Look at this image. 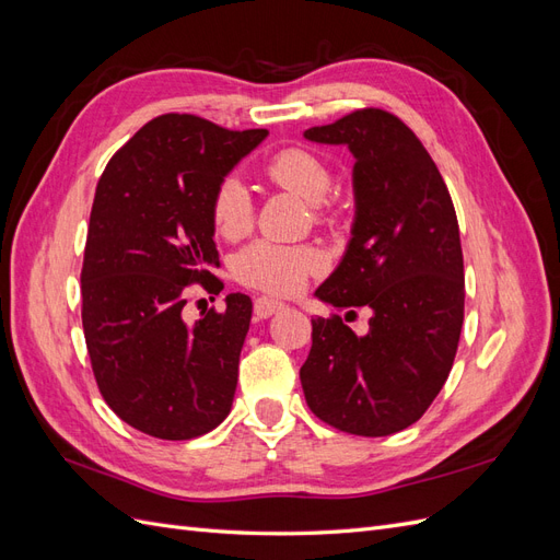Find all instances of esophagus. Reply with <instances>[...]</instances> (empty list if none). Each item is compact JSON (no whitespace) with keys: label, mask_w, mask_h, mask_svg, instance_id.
<instances>
[{"label":"esophagus","mask_w":560,"mask_h":560,"mask_svg":"<svg viewBox=\"0 0 560 560\" xmlns=\"http://www.w3.org/2000/svg\"><path fill=\"white\" fill-rule=\"evenodd\" d=\"M282 308H284V303L270 299V296H259L257 301H254V313H257V317H261V319L276 315Z\"/></svg>","instance_id":"34e87169"}]
</instances>
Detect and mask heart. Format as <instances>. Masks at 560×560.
Returning <instances> with one entry per match:
<instances>
[{
	"instance_id": "b5f03b06",
	"label": "heart",
	"mask_w": 560,
	"mask_h": 560,
	"mask_svg": "<svg viewBox=\"0 0 560 560\" xmlns=\"http://www.w3.org/2000/svg\"><path fill=\"white\" fill-rule=\"evenodd\" d=\"M264 173L273 184L315 206L322 217V200L329 196L334 177L329 165L315 151L303 147L280 149L278 154L266 161ZM210 217L214 231L226 241H238L252 229V196L238 177H226L219 182L212 194ZM319 266L322 259L313 247L257 241L235 257L233 273L241 282L257 287V290L270 294H292Z\"/></svg>"
}]
</instances>
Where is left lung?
Here are the masks:
<instances>
[{
	"mask_svg": "<svg viewBox=\"0 0 560 560\" xmlns=\"http://www.w3.org/2000/svg\"><path fill=\"white\" fill-rule=\"evenodd\" d=\"M303 138L343 144L354 159L350 241L315 296L371 308L364 336L338 315L313 319L303 395L336 430L395 434L428 411L460 341L465 270L453 200L413 130L383 109H358Z\"/></svg>",
	"mask_w": 560,
	"mask_h": 560,
	"instance_id": "8db88e82",
	"label": "left lung"
}]
</instances>
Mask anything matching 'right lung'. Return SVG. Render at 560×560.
Listing matches in <instances>:
<instances>
[{
	"label": "right lung",
	"mask_w": 560,
	"mask_h": 560,
	"mask_svg": "<svg viewBox=\"0 0 560 560\" xmlns=\"http://www.w3.org/2000/svg\"><path fill=\"white\" fill-rule=\"evenodd\" d=\"M268 130L163 114L116 151L97 182L81 270L83 334L109 409L149 436L214 430L238 385L249 296L186 325V290L219 280L212 194Z\"/></svg>",
	"instance_id": "add662e5"
}]
</instances>
